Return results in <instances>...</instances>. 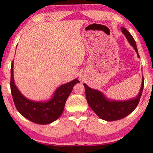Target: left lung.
Returning <instances> with one entry per match:
<instances>
[{"label":"left lung","instance_id":"8db88e82","mask_svg":"<svg viewBox=\"0 0 153 153\" xmlns=\"http://www.w3.org/2000/svg\"><path fill=\"white\" fill-rule=\"evenodd\" d=\"M121 29L128 43L133 46L137 54V56L140 58L134 39L129 33L128 30H126L125 27H122ZM83 85L85 87L87 102L91 110L101 119L111 122L123 119L134 110L139 103L141 94L143 92L144 79L143 76L140 89L137 95L131 99L126 100V101L110 100L101 91L90 88L85 83Z\"/></svg>","mask_w":153,"mask_h":153}]
</instances>
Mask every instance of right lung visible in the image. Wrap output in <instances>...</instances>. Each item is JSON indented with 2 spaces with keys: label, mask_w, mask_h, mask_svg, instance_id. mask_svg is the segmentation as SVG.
I'll return each instance as SVG.
<instances>
[{
  "label": "right lung",
  "mask_w": 153,
  "mask_h": 153,
  "mask_svg": "<svg viewBox=\"0 0 153 153\" xmlns=\"http://www.w3.org/2000/svg\"><path fill=\"white\" fill-rule=\"evenodd\" d=\"M78 82L79 81L75 79L60 85L55 91L52 98L47 101H31L25 97L16 85L13 77V62L11 65L10 88L16 107L25 118L39 125L49 124L60 117L68 96L74 85Z\"/></svg>",
  "instance_id": "1"
}]
</instances>
